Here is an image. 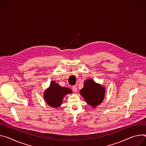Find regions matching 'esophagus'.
Returning a JSON list of instances; mask_svg holds the SVG:
<instances>
[{"label": "esophagus", "mask_w": 146, "mask_h": 146, "mask_svg": "<svg viewBox=\"0 0 146 146\" xmlns=\"http://www.w3.org/2000/svg\"><path fill=\"white\" fill-rule=\"evenodd\" d=\"M72 88V90H73L74 92H77V90H78V88H77L76 85H74V86H73Z\"/></svg>", "instance_id": "obj_1"}]
</instances>
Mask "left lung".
I'll return each mask as SVG.
<instances>
[{"label": "left lung", "instance_id": "left-lung-1", "mask_svg": "<svg viewBox=\"0 0 146 146\" xmlns=\"http://www.w3.org/2000/svg\"><path fill=\"white\" fill-rule=\"evenodd\" d=\"M80 93L88 104L94 107L103 100L105 89L100 85L95 83L92 79H88L84 82V86L80 90Z\"/></svg>", "mask_w": 146, "mask_h": 146}]
</instances>
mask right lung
Instances as JSON below:
<instances>
[{
  "mask_svg": "<svg viewBox=\"0 0 146 146\" xmlns=\"http://www.w3.org/2000/svg\"><path fill=\"white\" fill-rule=\"evenodd\" d=\"M71 93V89L61 87L58 84L52 81L50 88L47 89L44 93V98L50 107L57 108L62 104L64 96Z\"/></svg>",
  "mask_w": 146,
  "mask_h": 146,
  "instance_id": "right-lung-1",
  "label": "right lung"
}]
</instances>
